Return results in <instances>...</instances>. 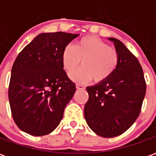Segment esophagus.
I'll return each instance as SVG.
<instances>
[{
    "label": "esophagus",
    "instance_id": "34e87169",
    "mask_svg": "<svg viewBox=\"0 0 156 156\" xmlns=\"http://www.w3.org/2000/svg\"><path fill=\"white\" fill-rule=\"evenodd\" d=\"M76 88L77 89H85V86L81 84H77L76 85Z\"/></svg>",
    "mask_w": 156,
    "mask_h": 156
}]
</instances>
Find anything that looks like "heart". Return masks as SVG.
Masks as SVG:
<instances>
[{"label":"heart","instance_id":"heart-1","mask_svg":"<svg viewBox=\"0 0 156 156\" xmlns=\"http://www.w3.org/2000/svg\"><path fill=\"white\" fill-rule=\"evenodd\" d=\"M81 64L83 67L70 74L73 81L88 83L94 78L96 83L107 80L117 68V51L94 36L84 37L74 46L68 45L62 53V63L67 73H71Z\"/></svg>","mask_w":156,"mask_h":156}]
</instances>
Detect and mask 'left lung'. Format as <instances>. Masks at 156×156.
<instances>
[{
    "label": "left lung",
    "instance_id": "left-lung-1",
    "mask_svg": "<svg viewBox=\"0 0 156 156\" xmlns=\"http://www.w3.org/2000/svg\"><path fill=\"white\" fill-rule=\"evenodd\" d=\"M119 64L109 78L87 87L88 102L84 106L87 124L101 137L120 135L137 119L145 96L146 83L138 59L124 44L114 37Z\"/></svg>",
    "mask_w": 156,
    "mask_h": 156
}]
</instances>
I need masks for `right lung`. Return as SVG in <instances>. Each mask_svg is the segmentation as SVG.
I'll list each match as a JSON object with an SVG mask.
<instances>
[{"mask_svg": "<svg viewBox=\"0 0 156 156\" xmlns=\"http://www.w3.org/2000/svg\"><path fill=\"white\" fill-rule=\"evenodd\" d=\"M79 34L41 33L26 46L12 68L8 97L16 124L33 136L50 134L60 124L76 91L62 63V53Z\"/></svg>", "mask_w": 156, "mask_h": 156, "instance_id": "right-lung-1", "label": "right lung"}]
</instances>
